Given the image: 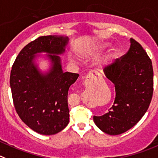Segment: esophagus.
<instances>
[{
    "label": "esophagus",
    "instance_id": "esophagus-1",
    "mask_svg": "<svg viewBox=\"0 0 158 158\" xmlns=\"http://www.w3.org/2000/svg\"><path fill=\"white\" fill-rule=\"evenodd\" d=\"M87 78H89V79H94V78H97V75H96L95 72H90L89 74H88Z\"/></svg>",
    "mask_w": 158,
    "mask_h": 158
}]
</instances>
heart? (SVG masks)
I'll return each mask as SVG.
<instances>
[{
	"mask_svg": "<svg viewBox=\"0 0 158 158\" xmlns=\"http://www.w3.org/2000/svg\"><path fill=\"white\" fill-rule=\"evenodd\" d=\"M109 43L107 41H100L97 44H94V45L89 47L88 48H86V50H84L83 52L82 53V54L83 56H87L89 54H90L91 52L94 51L95 50H103L104 48H106L107 47H108Z\"/></svg>",
	"mask_w": 158,
	"mask_h": 158,
	"instance_id": "b5f03b06",
	"label": "heart"
}]
</instances>
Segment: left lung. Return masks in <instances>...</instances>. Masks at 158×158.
<instances>
[{"mask_svg":"<svg viewBox=\"0 0 158 158\" xmlns=\"http://www.w3.org/2000/svg\"><path fill=\"white\" fill-rule=\"evenodd\" d=\"M104 72L114 83L115 99L108 112L94 116V121L105 133L119 135L133 127L147 112L154 89L152 62L142 46L130 39L129 51Z\"/></svg>","mask_w":158,"mask_h":158,"instance_id":"left-lung-1","label":"left lung"}]
</instances>
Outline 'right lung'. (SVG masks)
<instances>
[{"instance_id":"add662e5","label":"right lung","mask_w":158,"mask_h":158,"mask_svg":"<svg viewBox=\"0 0 158 158\" xmlns=\"http://www.w3.org/2000/svg\"><path fill=\"white\" fill-rule=\"evenodd\" d=\"M69 37L40 36L20 51L13 64L10 86L16 112L26 126L42 135H54L69 122L68 92L79 74L64 72L61 55ZM45 52L43 56L40 54ZM40 56L51 66L43 73L36 63Z\"/></svg>"}]
</instances>
